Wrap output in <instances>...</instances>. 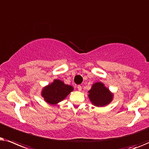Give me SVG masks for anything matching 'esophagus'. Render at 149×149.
<instances>
[{
  "instance_id": "34e87169",
  "label": "esophagus",
  "mask_w": 149,
  "mask_h": 149,
  "mask_svg": "<svg viewBox=\"0 0 149 149\" xmlns=\"http://www.w3.org/2000/svg\"><path fill=\"white\" fill-rule=\"evenodd\" d=\"M77 88H78V91H82V86H81L80 85H78V87H77Z\"/></svg>"
}]
</instances>
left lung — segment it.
Returning <instances> with one entry per match:
<instances>
[{
	"label": "left lung",
	"instance_id": "left-lung-1",
	"mask_svg": "<svg viewBox=\"0 0 149 149\" xmlns=\"http://www.w3.org/2000/svg\"><path fill=\"white\" fill-rule=\"evenodd\" d=\"M88 98L92 104L97 107H103L108 105L113 100L112 93L105 86L104 83L99 82L93 84L88 91Z\"/></svg>",
	"mask_w": 149,
	"mask_h": 149
}]
</instances>
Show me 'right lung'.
I'll use <instances>...</instances> for the list:
<instances>
[{"mask_svg":"<svg viewBox=\"0 0 149 149\" xmlns=\"http://www.w3.org/2000/svg\"><path fill=\"white\" fill-rule=\"evenodd\" d=\"M73 91V86L65 84L63 81L56 79L43 88L41 96L47 104L56 105L66 98Z\"/></svg>","mask_w":149,"mask_h":149,"instance_id":"1","label":"right lung"}]
</instances>
